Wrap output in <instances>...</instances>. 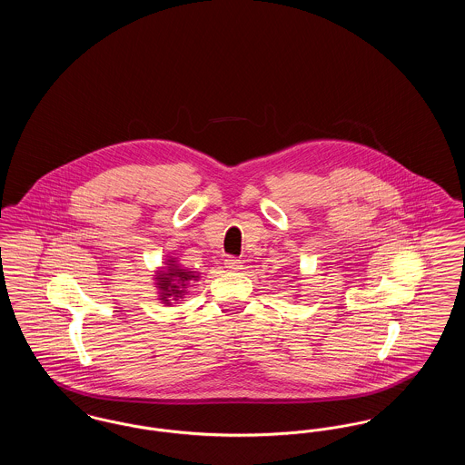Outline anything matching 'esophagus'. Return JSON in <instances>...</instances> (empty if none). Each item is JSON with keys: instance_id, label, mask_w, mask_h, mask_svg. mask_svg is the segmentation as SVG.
Listing matches in <instances>:
<instances>
[{"instance_id": "1", "label": "esophagus", "mask_w": 465, "mask_h": 465, "mask_svg": "<svg viewBox=\"0 0 465 465\" xmlns=\"http://www.w3.org/2000/svg\"><path fill=\"white\" fill-rule=\"evenodd\" d=\"M224 265H226V268H230V270H241V268H242V262L237 260V258H233V256H228V258L224 260Z\"/></svg>"}]
</instances>
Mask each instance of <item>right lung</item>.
<instances>
[{
    "label": "right lung",
    "instance_id": "obj_1",
    "mask_svg": "<svg viewBox=\"0 0 465 465\" xmlns=\"http://www.w3.org/2000/svg\"><path fill=\"white\" fill-rule=\"evenodd\" d=\"M169 263V272L165 273H160L156 279H158V288H160V300L163 303H171L169 298L177 300L181 298L186 288L192 284V281H197L199 275H195L193 272L190 270H184V268H179L176 263L173 262H167Z\"/></svg>",
    "mask_w": 465,
    "mask_h": 465
}]
</instances>
